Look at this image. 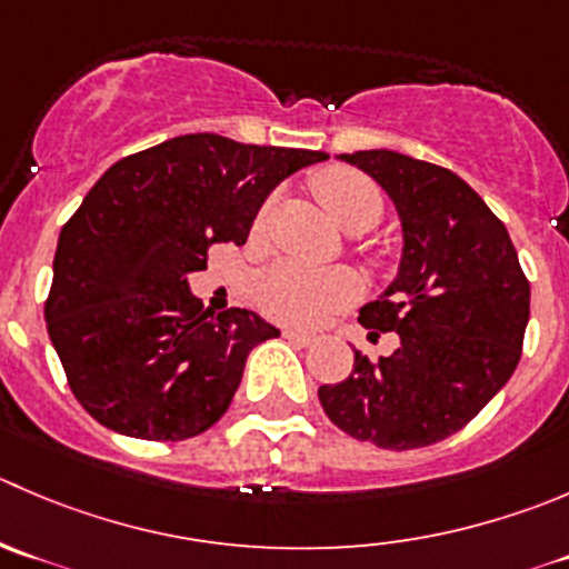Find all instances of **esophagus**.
I'll use <instances>...</instances> for the list:
<instances>
[{"mask_svg": "<svg viewBox=\"0 0 569 569\" xmlns=\"http://www.w3.org/2000/svg\"><path fill=\"white\" fill-rule=\"evenodd\" d=\"M283 336L289 341H295V345H311L313 341L311 333H306V330H297V328H286Z\"/></svg>", "mask_w": 569, "mask_h": 569, "instance_id": "obj_1", "label": "esophagus"}]
</instances>
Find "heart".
Masks as SVG:
<instances>
[{"label": "heart", "mask_w": 569, "mask_h": 569, "mask_svg": "<svg viewBox=\"0 0 569 569\" xmlns=\"http://www.w3.org/2000/svg\"><path fill=\"white\" fill-rule=\"evenodd\" d=\"M319 206L341 230L375 224L380 219V191L363 174L330 167L313 178ZM258 306L278 322L317 325L328 313L350 306L361 295V283L347 269H313L306 263H278L258 278Z\"/></svg>", "instance_id": "heart-1"}]
</instances>
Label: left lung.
<instances>
[{"label":"left lung","mask_w":569,"mask_h":569,"mask_svg":"<svg viewBox=\"0 0 569 569\" xmlns=\"http://www.w3.org/2000/svg\"><path fill=\"white\" fill-rule=\"evenodd\" d=\"M395 202L400 267L361 308L369 339L395 330L391 356L356 350L350 378L319 386L330 422L361 442L413 450L461 431L520 363L531 286L506 224L450 169L391 150L339 156Z\"/></svg>","instance_id":"1"}]
</instances>
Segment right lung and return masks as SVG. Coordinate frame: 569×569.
<instances>
[{"mask_svg": "<svg viewBox=\"0 0 569 569\" xmlns=\"http://www.w3.org/2000/svg\"><path fill=\"white\" fill-rule=\"evenodd\" d=\"M325 152L189 132L116 161L63 224L47 330L71 391L97 422L150 442L208 431L247 356L278 328L244 308L213 313L189 274L217 241L244 244L289 174Z\"/></svg>", "mask_w": 569, "mask_h": 569, "instance_id": "obj_1", "label": "right lung"}]
</instances>
